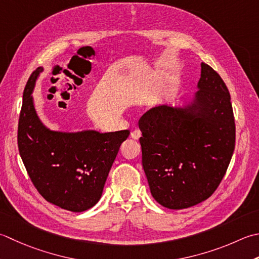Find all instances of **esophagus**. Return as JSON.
Here are the masks:
<instances>
[{
    "mask_svg": "<svg viewBox=\"0 0 259 259\" xmlns=\"http://www.w3.org/2000/svg\"><path fill=\"white\" fill-rule=\"evenodd\" d=\"M141 137V133L139 130H134L133 133H131V138H134L136 140H138Z\"/></svg>",
    "mask_w": 259,
    "mask_h": 259,
    "instance_id": "obj_1",
    "label": "esophagus"
}]
</instances>
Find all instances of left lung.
Wrapping results in <instances>:
<instances>
[{"instance_id": "left-lung-1", "label": "left lung", "mask_w": 259, "mask_h": 259, "mask_svg": "<svg viewBox=\"0 0 259 259\" xmlns=\"http://www.w3.org/2000/svg\"><path fill=\"white\" fill-rule=\"evenodd\" d=\"M197 88L187 108L156 106L139 120L151 195L168 209H185L209 199L235 150V116L224 79L202 63Z\"/></svg>"}]
</instances>
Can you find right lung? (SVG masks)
I'll return each mask as SVG.
<instances>
[{
    "instance_id": "add662e5",
    "label": "right lung",
    "mask_w": 259,
    "mask_h": 259,
    "mask_svg": "<svg viewBox=\"0 0 259 259\" xmlns=\"http://www.w3.org/2000/svg\"><path fill=\"white\" fill-rule=\"evenodd\" d=\"M39 67L23 92L18 125V147L32 184L46 201L82 212L98 203L121 144L129 130L100 134L50 131L35 113L31 92Z\"/></svg>"
}]
</instances>
